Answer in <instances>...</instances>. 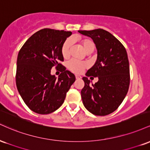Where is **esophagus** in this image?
Masks as SVG:
<instances>
[{
  "label": "esophagus",
  "mask_w": 150,
  "mask_h": 150,
  "mask_svg": "<svg viewBox=\"0 0 150 150\" xmlns=\"http://www.w3.org/2000/svg\"><path fill=\"white\" fill-rule=\"evenodd\" d=\"M75 77H76L77 80H80V79L82 78V77H81L80 75H75Z\"/></svg>",
  "instance_id": "34e87169"
}]
</instances>
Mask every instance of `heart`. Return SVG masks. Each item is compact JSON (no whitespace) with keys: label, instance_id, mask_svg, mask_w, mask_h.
Instances as JSON below:
<instances>
[{"label":"heart","instance_id":"obj_1","mask_svg":"<svg viewBox=\"0 0 150 150\" xmlns=\"http://www.w3.org/2000/svg\"><path fill=\"white\" fill-rule=\"evenodd\" d=\"M73 44V39H70V38L66 39L65 42L63 43L61 49V53L63 58H67L69 57L70 49H71ZM81 44L86 53H92L95 47L94 42L89 39H82L81 40ZM87 67H88V65L86 62L78 61L76 60H71L68 63V69L75 73H81Z\"/></svg>","mask_w":150,"mask_h":150}]
</instances>
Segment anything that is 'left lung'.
Returning <instances> with one entry per match:
<instances>
[{
	"mask_svg": "<svg viewBox=\"0 0 150 150\" xmlns=\"http://www.w3.org/2000/svg\"><path fill=\"white\" fill-rule=\"evenodd\" d=\"M78 32L90 37L97 50V61L82 77V102L93 114H110L118 108L128 91L130 68L126 50L114 36L102 29ZM92 76L99 79L94 85L87 78Z\"/></svg>",
	"mask_w": 150,
	"mask_h": 150,
	"instance_id": "1",
	"label": "left lung"
}]
</instances>
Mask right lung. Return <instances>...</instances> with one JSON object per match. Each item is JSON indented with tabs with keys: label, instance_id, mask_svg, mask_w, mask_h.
<instances>
[{
	"label": "right lung",
	"instance_id": "obj_1",
	"mask_svg": "<svg viewBox=\"0 0 150 150\" xmlns=\"http://www.w3.org/2000/svg\"><path fill=\"white\" fill-rule=\"evenodd\" d=\"M71 32L43 29L34 33L20 50L17 60L16 85L22 99L34 112L49 114L64 102L75 81L74 74L63 66L62 46ZM59 67L58 79L51 68Z\"/></svg>",
	"mask_w": 150,
	"mask_h": 150
}]
</instances>
